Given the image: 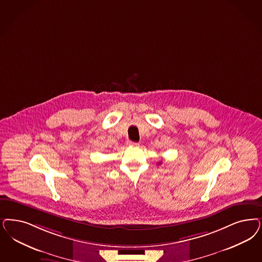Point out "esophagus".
Masks as SVG:
<instances>
[{
  "instance_id": "obj_1",
  "label": "esophagus",
  "mask_w": 262,
  "mask_h": 262,
  "mask_svg": "<svg viewBox=\"0 0 262 262\" xmlns=\"http://www.w3.org/2000/svg\"><path fill=\"white\" fill-rule=\"evenodd\" d=\"M129 145H130V146H138L139 143H137V142H134V141H129Z\"/></svg>"
}]
</instances>
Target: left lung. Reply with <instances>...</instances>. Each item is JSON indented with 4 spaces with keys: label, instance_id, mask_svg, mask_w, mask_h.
<instances>
[{
    "label": "left lung",
    "instance_id": "left-lung-1",
    "mask_svg": "<svg viewBox=\"0 0 262 262\" xmlns=\"http://www.w3.org/2000/svg\"><path fill=\"white\" fill-rule=\"evenodd\" d=\"M162 163V162H160V163H159V164H160V163Z\"/></svg>",
    "mask_w": 262,
    "mask_h": 262
}]
</instances>
